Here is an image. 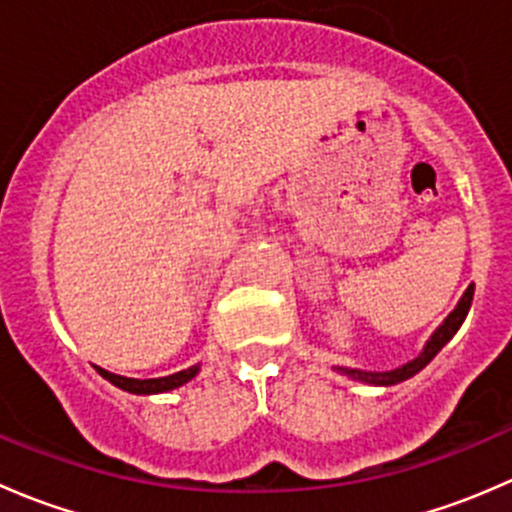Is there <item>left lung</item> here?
Returning <instances> with one entry per match:
<instances>
[{
    "mask_svg": "<svg viewBox=\"0 0 512 512\" xmlns=\"http://www.w3.org/2000/svg\"><path fill=\"white\" fill-rule=\"evenodd\" d=\"M471 302H473V285L463 292V297L458 299L456 309H453L451 314H448L446 319H443L441 327L436 329V332L431 334V339H428L426 344H423L421 354L416 356V359L406 361V364L396 366V369L391 371H364V369H349V366H334V369L339 371V374L349 376V379L354 381H364V384H371V386H394V384H401V381L411 379V376H416L418 371L423 369V366L428 364V361L433 359L438 352H441L443 347H446L448 342L453 339V334L461 329V324L466 322L468 317V309H471Z\"/></svg>",
    "mask_w": 512,
    "mask_h": 512,
    "instance_id": "left-lung-1",
    "label": "left lung"
}]
</instances>
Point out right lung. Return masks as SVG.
Listing matches in <instances>:
<instances>
[{
    "instance_id": "add662e5",
    "label": "right lung",
    "mask_w": 512,
    "mask_h": 512,
    "mask_svg": "<svg viewBox=\"0 0 512 512\" xmlns=\"http://www.w3.org/2000/svg\"><path fill=\"white\" fill-rule=\"evenodd\" d=\"M96 369L103 379H108L113 386L128 391V394L151 396V394H165V391H173V389H178V386L188 384V381L195 379V374L200 371V364L188 366V369H183V371H175V374H170V376H158V379H128V376L113 374V371L101 369V366H96Z\"/></svg>"
}]
</instances>
